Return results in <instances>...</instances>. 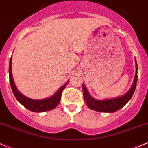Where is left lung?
<instances>
[{
	"label": "left lung",
	"instance_id": "1",
	"mask_svg": "<svg viewBox=\"0 0 148 148\" xmlns=\"http://www.w3.org/2000/svg\"><path fill=\"white\" fill-rule=\"evenodd\" d=\"M136 65V73L134 76V82L131 88L130 89L127 93L120 97L114 98V99H104V100H97L95 99L89 94L87 88L85 86L84 83H83V97H84L85 101L88 107L96 112H107V113H112L119 110L122 108L131 99L134 90H135L136 86H137V64L135 60Z\"/></svg>",
	"mask_w": 148,
	"mask_h": 148
}]
</instances>
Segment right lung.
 I'll use <instances>...</instances> for the list:
<instances>
[{
  "label": "right lung",
  "mask_w": 148,
  "mask_h": 148,
  "mask_svg": "<svg viewBox=\"0 0 148 148\" xmlns=\"http://www.w3.org/2000/svg\"><path fill=\"white\" fill-rule=\"evenodd\" d=\"M11 60H12V56L10 59L9 62V80L10 84H11V89L15 96L16 99L18 100L21 104H22L25 108H26L29 110L32 111L33 112H47V111L52 110L55 109L61 99V94H62V90L66 87L68 81L65 85L62 86L59 90L51 97L47 98L45 99H41V100H35V99H29L21 94L18 90L17 88L16 87V85L14 83V79H13L12 72H11Z\"/></svg>",
  "instance_id": "add662e5"
}]
</instances>
